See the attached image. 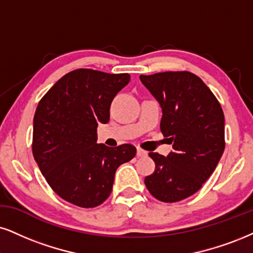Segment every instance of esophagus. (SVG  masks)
<instances>
[{
  "label": "esophagus",
  "instance_id": "34e87169",
  "mask_svg": "<svg viewBox=\"0 0 253 253\" xmlns=\"http://www.w3.org/2000/svg\"><path fill=\"white\" fill-rule=\"evenodd\" d=\"M148 155V152L142 150V149H137V157H145V156Z\"/></svg>",
  "mask_w": 253,
  "mask_h": 253
}]
</instances>
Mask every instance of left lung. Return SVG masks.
<instances>
[{"label":"left lung","instance_id":"1","mask_svg":"<svg viewBox=\"0 0 253 253\" xmlns=\"http://www.w3.org/2000/svg\"><path fill=\"white\" fill-rule=\"evenodd\" d=\"M161 104V131L173 150L167 157L150 152L156 168L144 183L156 199L174 203L197 192L222 157L224 114L207 84L189 71L141 75Z\"/></svg>","mask_w":253,"mask_h":253}]
</instances>
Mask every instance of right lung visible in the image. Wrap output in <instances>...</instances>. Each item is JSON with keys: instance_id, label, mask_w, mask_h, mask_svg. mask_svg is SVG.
I'll use <instances>...</instances> for the list:
<instances>
[{"instance_id": "add662e5", "label": "right lung", "mask_w": 253, "mask_h": 253, "mask_svg": "<svg viewBox=\"0 0 253 253\" xmlns=\"http://www.w3.org/2000/svg\"><path fill=\"white\" fill-rule=\"evenodd\" d=\"M129 74L77 69L43 96L34 116L33 155L50 188L64 201L95 208L110 196L115 172L136 148L97 144V126L108 123L112 99Z\"/></svg>"}]
</instances>
